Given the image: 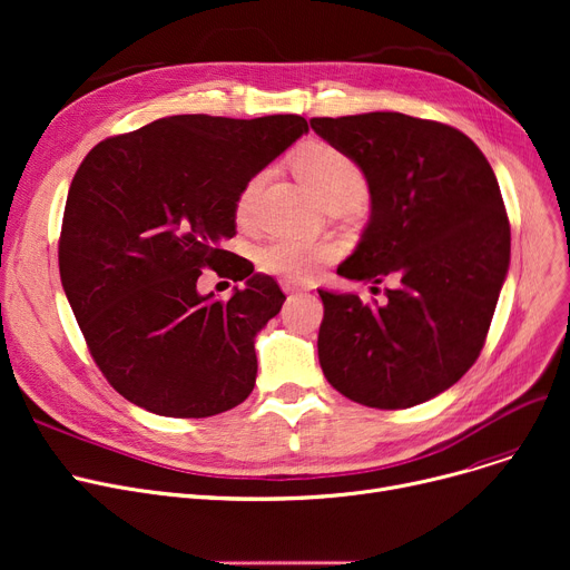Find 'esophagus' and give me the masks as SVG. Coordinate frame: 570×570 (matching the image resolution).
I'll return each mask as SVG.
<instances>
[{
	"mask_svg": "<svg viewBox=\"0 0 570 570\" xmlns=\"http://www.w3.org/2000/svg\"><path fill=\"white\" fill-rule=\"evenodd\" d=\"M282 288H284V293H288V295H297V293L305 291L301 284L293 282V279H284V282H282Z\"/></svg>",
	"mask_w": 570,
	"mask_h": 570,
	"instance_id": "esophagus-1",
	"label": "esophagus"
}]
</instances>
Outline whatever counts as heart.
Returning a JSON list of instances; mask_svg holds the SVG:
<instances>
[{
    "label": "heart",
    "mask_w": 570,
    "mask_h": 570,
    "mask_svg": "<svg viewBox=\"0 0 570 570\" xmlns=\"http://www.w3.org/2000/svg\"><path fill=\"white\" fill-rule=\"evenodd\" d=\"M295 168L301 177L312 187V191L325 203L335 196L365 194V177L351 157L340 153L333 145H309L295 157ZM267 170L254 175L245 189L239 191L235 217L247 222L252 215L254 200L265 185ZM337 256V247L331 243H316V239H303L293 235H279L269 239L258 249V263L263 269L286 279H307L314 269Z\"/></svg>",
    "instance_id": "1"
}]
</instances>
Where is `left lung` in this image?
<instances>
[{
  "label": "left lung",
  "mask_w": 570,
  "mask_h": 570,
  "mask_svg": "<svg viewBox=\"0 0 570 570\" xmlns=\"http://www.w3.org/2000/svg\"><path fill=\"white\" fill-rule=\"evenodd\" d=\"M309 125L370 187V222L337 275L395 282L376 307L318 291L321 370L363 406L423 404L481 355L508 275L511 226L494 170L469 136L432 119L363 112Z\"/></svg>",
  "instance_id": "8db88e82"
}]
</instances>
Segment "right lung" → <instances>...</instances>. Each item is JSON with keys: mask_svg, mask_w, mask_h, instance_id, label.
<instances>
[{"mask_svg": "<svg viewBox=\"0 0 570 570\" xmlns=\"http://www.w3.org/2000/svg\"><path fill=\"white\" fill-rule=\"evenodd\" d=\"M301 115H173L101 140L67 196L59 277L95 363L131 404L207 417L256 383L254 340L286 295L222 247L249 179L307 134ZM203 266L245 281L197 293Z\"/></svg>", "mask_w": 570, "mask_h": 570, "instance_id": "obj_1", "label": "right lung"}]
</instances>
